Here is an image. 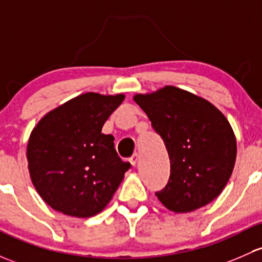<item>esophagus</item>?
Returning a JSON list of instances; mask_svg holds the SVG:
<instances>
[{
  "label": "esophagus",
  "instance_id": "1",
  "mask_svg": "<svg viewBox=\"0 0 262 262\" xmlns=\"http://www.w3.org/2000/svg\"><path fill=\"white\" fill-rule=\"evenodd\" d=\"M129 162H130V164L132 166H136L137 163H138V154H133V156L130 157V158H129Z\"/></svg>",
  "mask_w": 262,
  "mask_h": 262
}]
</instances>
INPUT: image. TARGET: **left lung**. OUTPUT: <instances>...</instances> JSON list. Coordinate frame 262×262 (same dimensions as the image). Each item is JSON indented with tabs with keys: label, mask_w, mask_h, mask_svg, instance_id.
<instances>
[{
	"label": "left lung",
	"mask_w": 262,
	"mask_h": 262,
	"mask_svg": "<svg viewBox=\"0 0 262 262\" xmlns=\"http://www.w3.org/2000/svg\"><path fill=\"white\" fill-rule=\"evenodd\" d=\"M133 99L162 137L169 156V181L156 193L162 205L184 213L219 197L237 154L235 133L225 115L206 99L172 85Z\"/></svg>",
	"instance_id": "left-lung-1"
}]
</instances>
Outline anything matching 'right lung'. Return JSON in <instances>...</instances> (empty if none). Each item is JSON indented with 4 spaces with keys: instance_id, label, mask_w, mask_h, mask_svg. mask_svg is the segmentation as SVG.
<instances>
[{
    "instance_id": "add662e5",
    "label": "right lung",
    "mask_w": 262,
    "mask_h": 262,
    "mask_svg": "<svg viewBox=\"0 0 262 262\" xmlns=\"http://www.w3.org/2000/svg\"><path fill=\"white\" fill-rule=\"evenodd\" d=\"M124 94L84 93L43 115L30 134L26 157L40 197L68 216L88 219L110 202L130 163L101 133Z\"/></svg>"
}]
</instances>
